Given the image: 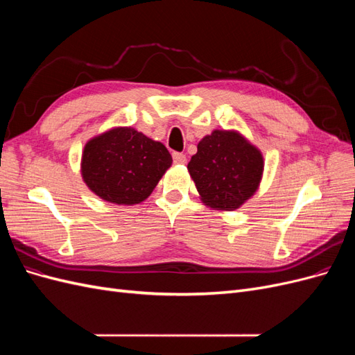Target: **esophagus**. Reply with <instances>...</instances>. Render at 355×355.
<instances>
[{
    "mask_svg": "<svg viewBox=\"0 0 355 355\" xmlns=\"http://www.w3.org/2000/svg\"><path fill=\"white\" fill-rule=\"evenodd\" d=\"M173 161L176 164H185L187 163V155L182 153H173Z\"/></svg>",
    "mask_w": 355,
    "mask_h": 355,
    "instance_id": "34e87169",
    "label": "esophagus"
}]
</instances>
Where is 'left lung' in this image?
Returning a JSON list of instances; mask_svg holds the SVG:
<instances>
[{
    "label": "left lung",
    "mask_w": 355,
    "mask_h": 355,
    "mask_svg": "<svg viewBox=\"0 0 355 355\" xmlns=\"http://www.w3.org/2000/svg\"><path fill=\"white\" fill-rule=\"evenodd\" d=\"M188 171L206 206L231 211L259 188L263 157L239 132L213 130L198 142Z\"/></svg>",
    "instance_id": "8db88e82"
}]
</instances>
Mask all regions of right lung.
I'll use <instances>...</instances> for the list:
<instances>
[{
	"label": "right lung",
	"mask_w": 355,
	"mask_h": 355,
	"mask_svg": "<svg viewBox=\"0 0 355 355\" xmlns=\"http://www.w3.org/2000/svg\"><path fill=\"white\" fill-rule=\"evenodd\" d=\"M171 161L161 142L132 127H115L85 144L81 176L102 200L130 206L151 196Z\"/></svg>",
	"instance_id": "right-lung-1"
}]
</instances>
